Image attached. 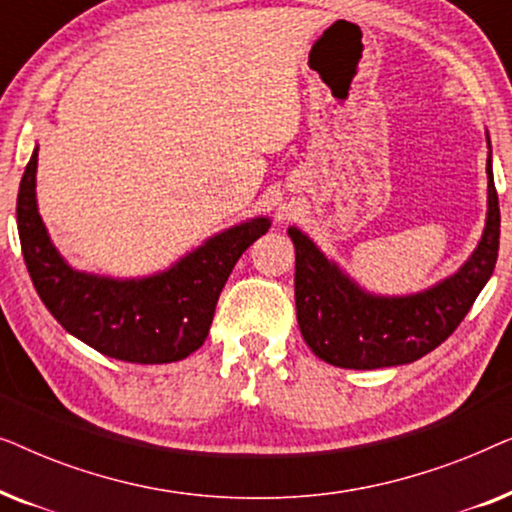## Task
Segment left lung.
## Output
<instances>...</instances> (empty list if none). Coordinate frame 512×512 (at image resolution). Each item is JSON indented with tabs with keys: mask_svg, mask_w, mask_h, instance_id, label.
Wrapping results in <instances>:
<instances>
[{
	"mask_svg": "<svg viewBox=\"0 0 512 512\" xmlns=\"http://www.w3.org/2000/svg\"><path fill=\"white\" fill-rule=\"evenodd\" d=\"M489 174L485 235L457 275L429 291L405 298H380L361 291L314 247L289 228L296 247V314L307 347L338 368L373 370L422 359L457 331L475 298L492 277L499 256V195Z\"/></svg>",
	"mask_w": 512,
	"mask_h": 512,
	"instance_id": "8db88e82",
	"label": "left lung"
}]
</instances>
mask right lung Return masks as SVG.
Instances as JSON below:
<instances>
[{"instance_id":"right-lung-1","label":"right lung","mask_w":512,"mask_h":512,"mask_svg":"<svg viewBox=\"0 0 512 512\" xmlns=\"http://www.w3.org/2000/svg\"><path fill=\"white\" fill-rule=\"evenodd\" d=\"M34 174L37 149L20 179L16 205L20 249L34 289L67 333L118 361L172 363L202 347L237 258L270 228L268 219L240 223L146 279L86 275L69 268L48 240Z\"/></svg>"}]
</instances>
